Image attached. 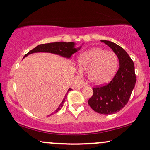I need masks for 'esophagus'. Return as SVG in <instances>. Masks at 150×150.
<instances>
[{
  "mask_svg": "<svg viewBox=\"0 0 150 150\" xmlns=\"http://www.w3.org/2000/svg\"><path fill=\"white\" fill-rule=\"evenodd\" d=\"M88 86V84H87V83L84 82V83H82V84H81V88H83V87H85V86Z\"/></svg>",
  "mask_w": 150,
  "mask_h": 150,
  "instance_id": "1",
  "label": "esophagus"
}]
</instances>
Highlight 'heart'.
Wrapping results in <instances>:
<instances>
[{"label": "heart", "mask_w": 150, "mask_h": 150, "mask_svg": "<svg viewBox=\"0 0 150 150\" xmlns=\"http://www.w3.org/2000/svg\"><path fill=\"white\" fill-rule=\"evenodd\" d=\"M118 63V57L114 52L100 48L91 49L78 58L79 69L88 72L89 80L96 85L109 82L116 73Z\"/></svg>", "instance_id": "heart-1"}]
</instances>
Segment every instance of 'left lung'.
Returning <instances> with one entry per match:
<instances>
[{
	"instance_id": "obj_1",
	"label": "left lung",
	"mask_w": 150,
	"mask_h": 150,
	"mask_svg": "<svg viewBox=\"0 0 150 150\" xmlns=\"http://www.w3.org/2000/svg\"><path fill=\"white\" fill-rule=\"evenodd\" d=\"M101 41L117 54L119 69L109 83L93 88V94L89 98L88 103L96 112L113 114L120 111L129 100L136 81L134 64L126 51L120 45L109 41Z\"/></svg>"
}]
</instances>
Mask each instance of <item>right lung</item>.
Masks as SVG:
<instances>
[{
  "label": "right lung",
  "mask_w": 150,
  "mask_h": 150,
  "mask_svg": "<svg viewBox=\"0 0 150 150\" xmlns=\"http://www.w3.org/2000/svg\"><path fill=\"white\" fill-rule=\"evenodd\" d=\"M74 45H75V43L73 42H69V43L54 42V43H45V44H40L37 45L36 48L33 49V50L29 51V52H28L27 54L24 56V57H25L28 56V54H32V53L43 52H51V53H53V54H59V55H61L62 57H65L66 58H70L73 53L76 52L80 48L77 49L75 48ZM71 90H72L71 88H69V90H68L67 93ZM66 97H67L66 95L65 96V98ZM65 98H64L63 101L62 102V104L59 105V107L57 108V109L53 113L58 112V111L62 109V107H63L64 102L65 101Z\"/></svg>",
  "instance_id": "1"
}]
</instances>
